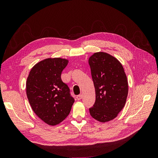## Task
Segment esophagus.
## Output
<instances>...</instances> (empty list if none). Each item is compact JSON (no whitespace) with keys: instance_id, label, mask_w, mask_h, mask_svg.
I'll use <instances>...</instances> for the list:
<instances>
[{"instance_id":"obj_1","label":"esophagus","mask_w":158,"mask_h":158,"mask_svg":"<svg viewBox=\"0 0 158 158\" xmlns=\"http://www.w3.org/2000/svg\"><path fill=\"white\" fill-rule=\"evenodd\" d=\"M76 98H77V99H78V100H80V99H82V95L80 94V95H77V96H76Z\"/></svg>"}]
</instances>
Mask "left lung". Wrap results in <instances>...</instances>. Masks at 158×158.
<instances>
[{
  "instance_id": "left-lung-1",
  "label": "left lung",
  "mask_w": 158,
  "mask_h": 158,
  "mask_svg": "<svg viewBox=\"0 0 158 158\" xmlns=\"http://www.w3.org/2000/svg\"><path fill=\"white\" fill-rule=\"evenodd\" d=\"M88 63L95 92V102L89 113L98 121L106 123L116 118L126 103L127 76L122 64L107 52H95Z\"/></svg>"
}]
</instances>
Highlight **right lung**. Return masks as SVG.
Masks as SVG:
<instances>
[{
	"label": "right lung",
	"instance_id": "right-lung-1",
	"mask_svg": "<svg viewBox=\"0 0 158 158\" xmlns=\"http://www.w3.org/2000/svg\"><path fill=\"white\" fill-rule=\"evenodd\" d=\"M69 60L49 58L33 66L26 81L28 101L36 115L51 126L67 117L74 102L68 85L61 80Z\"/></svg>",
	"mask_w": 158,
	"mask_h": 158
}]
</instances>
